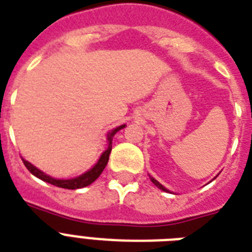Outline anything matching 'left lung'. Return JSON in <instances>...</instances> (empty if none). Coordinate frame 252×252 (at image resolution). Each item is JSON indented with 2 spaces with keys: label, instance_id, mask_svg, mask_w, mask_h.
<instances>
[{
  "label": "left lung",
  "instance_id": "1",
  "mask_svg": "<svg viewBox=\"0 0 252 252\" xmlns=\"http://www.w3.org/2000/svg\"><path fill=\"white\" fill-rule=\"evenodd\" d=\"M150 179H151V181H153L154 184L157 185L158 188H159V189H161V190H164V192H168V190H167V189H165L164 187H163V185H161V184H159V183H158V181L155 180V179H154V177H150Z\"/></svg>",
  "mask_w": 252,
  "mask_h": 252
}]
</instances>
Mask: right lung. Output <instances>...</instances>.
Returning a JSON list of instances; mask_svg holds the SVG:
<instances>
[{"label": "right lung", "mask_w": 252, "mask_h": 252, "mask_svg": "<svg viewBox=\"0 0 252 252\" xmlns=\"http://www.w3.org/2000/svg\"><path fill=\"white\" fill-rule=\"evenodd\" d=\"M125 125L120 126V127L114 128L112 132H109L108 135V140H109V147L108 150L105 151L101 158H99V160L97 161V164L93 167L92 169H89L88 172H85L84 175L79 177H75V179H71V180H58V179H54V177L48 176L46 173H43L42 171H39L38 168H35L34 165L30 164L29 161H26L25 159H22L23 164L26 165V168L30 171L34 176H36L40 180L46 181V183H50V184L55 185V187H59V188H64V189H79V188H84V187H88V185H91L92 183L94 180L98 179V176L102 173L104 168L106 167L109 161V155H110V151H112V143H113V136L116 135L117 131H120L121 128H124Z\"/></svg>", "instance_id": "add662e5"}]
</instances>
